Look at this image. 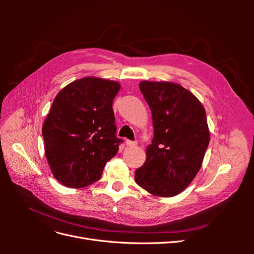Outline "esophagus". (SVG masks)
I'll return each mask as SVG.
<instances>
[{
  "mask_svg": "<svg viewBox=\"0 0 254 254\" xmlns=\"http://www.w3.org/2000/svg\"><path fill=\"white\" fill-rule=\"evenodd\" d=\"M136 144H137L136 141H129V140L126 141V145L129 146V147H133V146H135Z\"/></svg>",
  "mask_w": 254,
  "mask_h": 254,
  "instance_id": "34e87169",
  "label": "esophagus"
}]
</instances>
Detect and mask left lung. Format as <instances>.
Wrapping results in <instances>:
<instances>
[{"label":"left lung","instance_id":"8db88e82","mask_svg":"<svg viewBox=\"0 0 254 254\" xmlns=\"http://www.w3.org/2000/svg\"><path fill=\"white\" fill-rule=\"evenodd\" d=\"M152 114V143L135 182L160 197L180 194L195 178L210 142L205 110L190 92L167 81H141Z\"/></svg>","mask_w":254,"mask_h":254}]
</instances>
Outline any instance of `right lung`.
<instances>
[{
  "label": "right lung",
  "instance_id": "add662e5",
  "mask_svg": "<svg viewBox=\"0 0 254 254\" xmlns=\"http://www.w3.org/2000/svg\"><path fill=\"white\" fill-rule=\"evenodd\" d=\"M120 83L96 77L75 80L61 90L42 126L45 156L55 178L67 188L101 179L119 151L112 103Z\"/></svg>",
  "mask_w": 254,
  "mask_h": 254
}]
</instances>
